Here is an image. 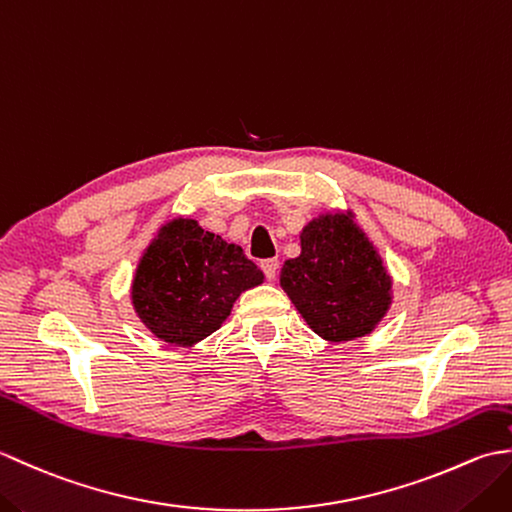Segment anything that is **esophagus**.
Instances as JSON below:
<instances>
[{
	"label": "esophagus",
	"mask_w": 512,
	"mask_h": 512,
	"mask_svg": "<svg viewBox=\"0 0 512 512\" xmlns=\"http://www.w3.org/2000/svg\"><path fill=\"white\" fill-rule=\"evenodd\" d=\"M277 268H279V262L277 259H264L262 262V270L268 281H275L277 279Z\"/></svg>",
	"instance_id": "esophagus-1"
}]
</instances>
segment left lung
Instances as JSON below:
<instances>
[{
    "label": "left lung",
    "mask_w": 512,
    "mask_h": 512,
    "mask_svg": "<svg viewBox=\"0 0 512 512\" xmlns=\"http://www.w3.org/2000/svg\"><path fill=\"white\" fill-rule=\"evenodd\" d=\"M279 284L314 334L330 343L372 334L391 306V275L352 211H325L299 235Z\"/></svg>",
    "instance_id": "8db88e82"
}]
</instances>
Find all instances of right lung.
Wrapping results in <instances>:
<instances>
[{
	"mask_svg": "<svg viewBox=\"0 0 512 512\" xmlns=\"http://www.w3.org/2000/svg\"><path fill=\"white\" fill-rule=\"evenodd\" d=\"M264 273L189 217L165 222L145 248L132 281V303L145 328L176 347H193L222 328L244 290Z\"/></svg>",
	"mask_w": 512,
	"mask_h": 512,
	"instance_id": "add662e5",
	"label": "right lung"
}]
</instances>
